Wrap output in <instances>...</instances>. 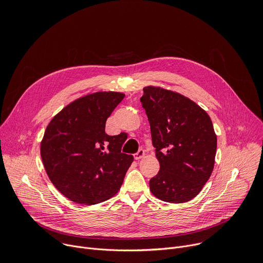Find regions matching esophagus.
<instances>
[{
    "label": "esophagus",
    "instance_id": "34e87169",
    "mask_svg": "<svg viewBox=\"0 0 263 263\" xmlns=\"http://www.w3.org/2000/svg\"><path fill=\"white\" fill-rule=\"evenodd\" d=\"M133 156H134V158H135L136 160H139V159H141L142 157L145 156V150L139 149V150L137 151V153H135Z\"/></svg>",
    "mask_w": 263,
    "mask_h": 263
}]
</instances>
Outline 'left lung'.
Masks as SVG:
<instances>
[{
  "label": "left lung",
  "instance_id": "obj_1",
  "mask_svg": "<svg viewBox=\"0 0 263 263\" xmlns=\"http://www.w3.org/2000/svg\"><path fill=\"white\" fill-rule=\"evenodd\" d=\"M140 102L160 169L150 179L158 199L182 203L199 194L214 169L217 136L208 113L183 95L145 87Z\"/></svg>",
  "mask_w": 263,
  "mask_h": 263
}]
</instances>
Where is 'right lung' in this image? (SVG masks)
<instances>
[{
  "label": "right lung",
  "mask_w": 263,
  "mask_h": 263,
  "mask_svg": "<svg viewBox=\"0 0 263 263\" xmlns=\"http://www.w3.org/2000/svg\"><path fill=\"white\" fill-rule=\"evenodd\" d=\"M121 92L83 97L58 113L41 142L45 170L53 185L71 201L97 204L114 196L133 156L122 153L121 135L105 132L107 118L123 101Z\"/></svg>",
  "instance_id": "obj_1"
}]
</instances>
